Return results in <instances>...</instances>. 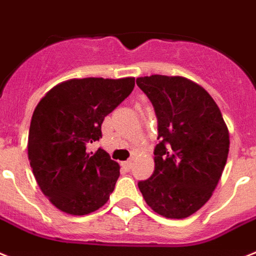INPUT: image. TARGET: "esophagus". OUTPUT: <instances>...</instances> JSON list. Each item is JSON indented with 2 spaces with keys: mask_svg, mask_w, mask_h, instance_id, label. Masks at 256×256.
Returning <instances> with one entry per match:
<instances>
[{
  "mask_svg": "<svg viewBox=\"0 0 256 256\" xmlns=\"http://www.w3.org/2000/svg\"><path fill=\"white\" fill-rule=\"evenodd\" d=\"M122 166H123L124 168H126V171H130V168H132V161H126L122 164Z\"/></svg>",
  "mask_w": 256,
  "mask_h": 256,
  "instance_id": "esophagus-1",
  "label": "esophagus"
}]
</instances>
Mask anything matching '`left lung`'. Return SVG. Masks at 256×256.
<instances>
[{
    "label": "left lung",
    "mask_w": 256,
    "mask_h": 256,
    "mask_svg": "<svg viewBox=\"0 0 256 256\" xmlns=\"http://www.w3.org/2000/svg\"><path fill=\"white\" fill-rule=\"evenodd\" d=\"M154 107L158 140L154 171L138 188L154 212L186 218L216 188L229 154V130L208 92L184 77L136 80Z\"/></svg>",
    "instance_id": "obj_1"
}]
</instances>
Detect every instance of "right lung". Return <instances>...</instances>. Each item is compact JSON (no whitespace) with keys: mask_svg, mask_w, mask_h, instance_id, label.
<instances>
[{"mask_svg":"<svg viewBox=\"0 0 256 256\" xmlns=\"http://www.w3.org/2000/svg\"><path fill=\"white\" fill-rule=\"evenodd\" d=\"M134 88V78H82L61 82L38 103L28 132V160L38 184L60 210L84 216L103 206L120 166L88 144L102 137L104 118Z\"/></svg>","mask_w":256,"mask_h":256,"instance_id":"right-lung-1","label":"right lung"}]
</instances>
